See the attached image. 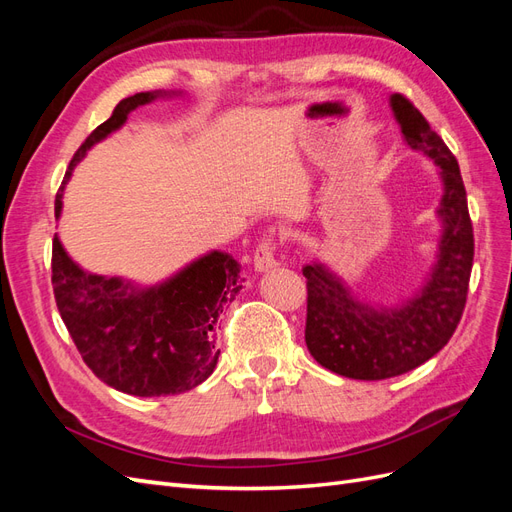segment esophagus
Listing matches in <instances>:
<instances>
[{
	"label": "esophagus",
	"mask_w": 512,
	"mask_h": 512,
	"mask_svg": "<svg viewBox=\"0 0 512 512\" xmlns=\"http://www.w3.org/2000/svg\"><path fill=\"white\" fill-rule=\"evenodd\" d=\"M275 265H277V262H275V241L271 237H267V239H262L260 245L256 247L254 269L260 271V273H265V271H271Z\"/></svg>",
	"instance_id": "obj_1"
}]
</instances>
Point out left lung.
<instances>
[{
	"mask_svg": "<svg viewBox=\"0 0 512 512\" xmlns=\"http://www.w3.org/2000/svg\"><path fill=\"white\" fill-rule=\"evenodd\" d=\"M391 108L408 147L440 166L444 194L438 215L444 230L429 280L399 307L361 303L324 265L303 267L307 350L322 367L354 380L401 376L438 354L466 307L474 260L468 198L455 156L406 96L393 94Z\"/></svg>",
	"mask_w": 512,
	"mask_h": 512,
	"instance_id": "left-lung-1",
	"label": "left lung"
}]
</instances>
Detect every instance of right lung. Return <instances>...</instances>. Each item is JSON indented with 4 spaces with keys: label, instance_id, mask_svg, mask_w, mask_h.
Returning a JSON list of instances; mask_svg holds the SVG:
<instances>
[{
    "label": "right lung",
    "instance_id": "1",
    "mask_svg": "<svg viewBox=\"0 0 512 512\" xmlns=\"http://www.w3.org/2000/svg\"><path fill=\"white\" fill-rule=\"evenodd\" d=\"M160 96L143 91L123 98L113 115L74 153L55 196L61 213L64 185L87 149L126 123L130 111ZM53 292L76 350L113 389L136 397L177 395L205 382L218 363L215 322L241 290L239 262L211 252L153 288L83 271L53 239Z\"/></svg>",
    "mask_w": 512,
    "mask_h": 512
}]
</instances>
